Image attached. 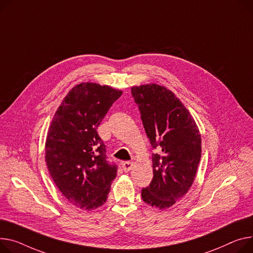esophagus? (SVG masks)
<instances>
[{"mask_svg":"<svg viewBox=\"0 0 253 253\" xmlns=\"http://www.w3.org/2000/svg\"><path fill=\"white\" fill-rule=\"evenodd\" d=\"M133 166H134L133 162H125L122 164V168L125 172H129L133 168Z\"/></svg>","mask_w":253,"mask_h":253,"instance_id":"obj_1","label":"esophagus"}]
</instances>
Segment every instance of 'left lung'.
<instances>
[{
    "mask_svg": "<svg viewBox=\"0 0 253 253\" xmlns=\"http://www.w3.org/2000/svg\"><path fill=\"white\" fill-rule=\"evenodd\" d=\"M146 135L160 154H153L154 178L141 190L146 205L173 207L192 186L201 158L199 129L176 94L157 83L131 87Z\"/></svg>",
    "mask_w": 253,
    "mask_h": 253,
    "instance_id": "8db88e82",
    "label": "left lung"
}]
</instances>
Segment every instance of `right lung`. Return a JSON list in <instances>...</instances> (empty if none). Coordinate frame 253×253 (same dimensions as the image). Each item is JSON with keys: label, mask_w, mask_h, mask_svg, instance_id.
Segmentation results:
<instances>
[{"label": "right lung", "mask_w": 253, "mask_h": 253, "mask_svg": "<svg viewBox=\"0 0 253 253\" xmlns=\"http://www.w3.org/2000/svg\"><path fill=\"white\" fill-rule=\"evenodd\" d=\"M122 92L81 82L67 93L50 122L45 163L58 189L76 208L95 210L107 201L117 167L107 162L96 129Z\"/></svg>", "instance_id": "obj_1"}]
</instances>
